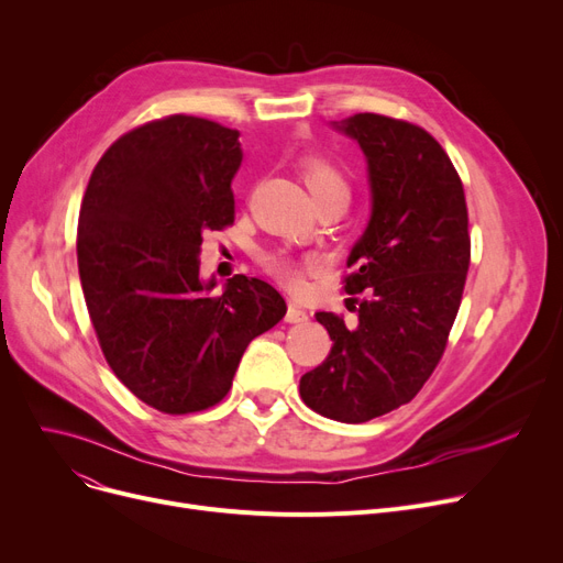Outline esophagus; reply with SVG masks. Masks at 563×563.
Listing matches in <instances>:
<instances>
[{
  "label": "esophagus",
  "mask_w": 563,
  "mask_h": 563,
  "mask_svg": "<svg viewBox=\"0 0 563 563\" xmlns=\"http://www.w3.org/2000/svg\"><path fill=\"white\" fill-rule=\"evenodd\" d=\"M285 321H287V323H306V321H308V312H306V310H301L299 306L289 303L287 314H285Z\"/></svg>",
  "instance_id": "obj_1"
}]
</instances>
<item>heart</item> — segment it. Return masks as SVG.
Segmentation results:
<instances>
[{
  "label": "heart",
  "mask_w": 563,
  "mask_h": 563,
  "mask_svg": "<svg viewBox=\"0 0 563 563\" xmlns=\"http://www.w3.org/2000/svg\"><path fill=\"white\" fill-rule=\"evenodd\" d=\"M299 173L317 205L333 196L349 198V177L344 168L331 157L319 155V153H303L299 157ZM260 262L266 269V274H272L278 283H283L291 291H301L306 287V274L314 266V262L310 260H297L278 251L264 253Z\"/></svg>",
  "instance_id": "heart-1"
}]
</instances>
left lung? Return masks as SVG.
Masks as SVG:
<instances>
[{"instance_id": "left-lung-1", "label": "left lung", "mask_w": 563, "mask_h": 563, "mask_svg": "<svg viewBox=\"0 0 563 563\" xmlns=\"http://www.w3.org/2000/svg\"><path fill=\"white\" fill-rule=\"evenodd\" d=\"M338 130L367 157L372 217L344 276L356 312L349 327L317 312L333 346L301 376L314 412L358 424L408 404L445 353L470 266L463 183L442 145L422 128L380 113H356Z\"/></svg>"}]
</instances>
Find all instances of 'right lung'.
I'll list each match as a JSON object with an SVG mask.
<instances>
[{"instance_id": "right-lung-1", "label": "right lung", "mask_w": 563, "mask_h": 563, "mask_svg": "<svg viewBox=\"0 0 563 563\" xmlns=\"http://www.w3.org/2000/svg\"><path fill=\"white\" fill-rule=\"evenodd\" d=\"M240 132L173 113L109 145L88 180L77 264L88 314L113 374L143 404L187 416L219 404L249 342L287 306L242 274L212 294L202 234L234 223Z\"/></svg>"}]
</instances>
